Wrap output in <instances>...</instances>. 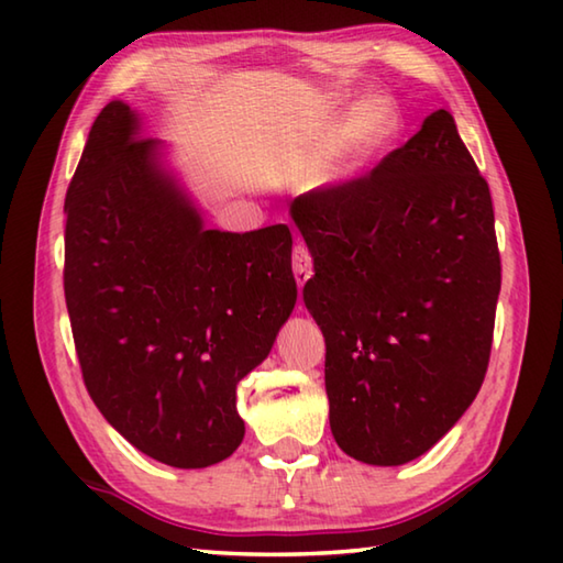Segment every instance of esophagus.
<instances>
[{"mask_svg":"<svg viewBox=\"0 0 563 563\" xmlns=\"http://www.w3.org/2000/svg\"><path fill=\"white\" fill-rule=\"evenodd\" d=\"M312 268H314V261H312V254H309V249L305 244H297L292 251V271L300 288L309 278H312Z\"/></svg>","mask_w":563,"mask_h":563,"instance_id":"1","label":"esophagus"}]
</instances>
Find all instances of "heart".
<instances>
[{
	"mask_svg": "<svg viewBox=\"0 0 563 563\" xmlns=\"http://www.w3.org/2000/svg\"><path fill=\"white\" fill-rule=\"evenodd\" d=\"M399 123L397 106L387 97H367L355 106L345 123V150L355 162L375 154L394 135Z\"/></svg>",
	"mask_w": 563,
	"mask_h": 563,
	"instance_id": "b5f03b06",
	"label": "heart"
}]
</instances>
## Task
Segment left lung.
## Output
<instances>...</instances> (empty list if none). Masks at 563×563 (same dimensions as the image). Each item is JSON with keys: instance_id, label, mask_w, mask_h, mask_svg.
<instances>
[{"instance_id": "left-lung-1", "label": "left lung", "mask_w": 563, "mask_h": 563, "mask_svg": "<svg viewBox=\"0 0 563 563\" xmlns=\"http://www.w3.org/2000/svg\"><path fill=\"white\" fill-rule=\"evenodd\" d=\"M314 256L305 305L327 341L329 423L394 466L470 409L492 357L500 254L486 178L440 109L373 172L297 196Z\"/></svg>"}]
</instances>
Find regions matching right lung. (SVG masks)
I'll list each match as a JSON object with an SVG mask.
<instances>
[{
	"label": "right lung",
	"instance_id": "right-lung-1",
	"mask_svg": "<svg viewBox=\"0 0 563 563\" xmlns=\"http://www.w3.org/2000/svg\"><path fill=\"white\" fill-rule=\"evenodd\" d=\"M159 140L111 101L65 198V300L89 397L152 460L200 470L244 438L236 385L297 300L288 224L202 227Z\"/></svg>",
	"mask_w": 563,
	"mask_h": 563
}]
</instances>
